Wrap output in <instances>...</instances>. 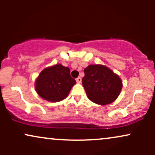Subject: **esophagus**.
<instances>
[{
  "label": "esophagus",
  "mask_w": 155,
  "mask_h": 155,
  "mask_svg": "<svg viewBox=\"0 0 155 155\" xmlns=\"http://www.w3.org/2000/svg\"><path fill=\"white\" fill-rule=\"evenodd\" d=\"M76 80V82H77V83L80 84V83L81 82V77H78Z\"/></svg>",
  "instance_id": "34e87169"
}]
</instances>
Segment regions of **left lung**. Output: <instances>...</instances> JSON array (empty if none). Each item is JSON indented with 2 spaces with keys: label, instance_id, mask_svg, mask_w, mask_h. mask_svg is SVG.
<instances>
[{
  "label": "left lung",
  "instance_id": "1",
  "mask_svg": "<svg viewBox=\"0 0 155 155\" xmlns=\"http://www.w3.org/2000/svg\"><path fill=\"white\" fill-rule=\"evenodd\" d=\"M82 85L90 101L99 105L109 104L120 95L122 82L118 76L102 65H90L84 70Z\"/></svg>",
  "mask_w": 155,
  "mask_h": 155
}]
</instances>
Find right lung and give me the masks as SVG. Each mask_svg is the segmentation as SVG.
Returning a JSON list of instances; mask_svg holds the SVG:
<instances>
[{"instance_id":"add662e5","label":"right lung","mask_w":155,"mask_h":155,"mask_svg":"<svg viewBox=\"0 0 155 155\" xmlns=\"http://www.w3.org/2000/svg\"><path fill=\"white\" fill-rule=\"evenodd\" d=\"M76 80L71 76L70 69L61 64L45 68L35 81V90L44 99L58 102L67 97Z\"/></svg>"}]
</instances>
